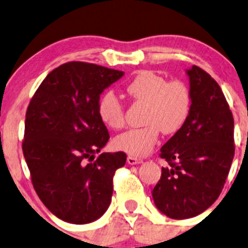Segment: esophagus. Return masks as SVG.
Here are the masks:
<instances>
[{
	"label": "esophagus",
	"instance_id": "34e87169",
	"mask_svg": "<svg viewBox=\"0 0 248 248\" xmlns=\"http://www.w3.org/2000/svg\"><path fill=\"white\" fill-rule=\"evenodd\" d=\"M127 162H128V164H139L141 163L142 159L138 158V157L136 156H128L127 157Z\"/></svg>",
	"mask_w": 248,
	"mask_h": 248
}]
</instances>
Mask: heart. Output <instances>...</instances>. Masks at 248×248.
<instances>
[{
    "label": "heart",
    "mask_w": 248,
    "mask_h": 248,
    "mask_svg": "<svg viewBox=\"0 0 248 248\" xmlns=\"http://www.w3.org/2000/svg\"><path fill=\"white\" fill-rule=\"evenodd\" d=\"M124 90L134 103L145 104L144 126L116 137L115 146L121 151L132 156H146L158 142L161 132L166 136L176 134L188 120L192 96L189 87L182 80H167L152 71H141L127 82ZM98 115L110 128L124 126V107L114 92L102 94Z\"/></svg>",
    "instance_id": "b5f03b06"
}]
</instances>
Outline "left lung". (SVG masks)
I'll list each match as a JSON object with an SVG mask.
<instances>
[{
  "label": "left lung",
  "instance_id": "obj_1",
  "mask_svg": "<svg viewBox=\"0 0 248 248\" xmlns=\"http://www.w3.org/2000/svg\"><path fill=\"white\" fill-rule=\"evenodd\" d=\"M187 74L191 112L162 146L159 157L168 167L152 189L157 209L174 219L197 216L216 202L235 154L234 119L219 85L198 66Z\"/></svg>",
  "mask_w": 248,
  "mask_h": 248
}]
</instances>
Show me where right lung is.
I'll use <instances>...</instances> for the list:
<instances>
[{"mask_svg": "<svg viewBox=\"0 0 248 248\" xmlns=\"http://www.w3.org/2000/svg\"><path fill=\"white\" fill-rule=\"evenodd\" d=\"M124 72L72 61L47 74L26 110L22 152L37 196L60 219L85 224L109 207L126 154H98L110 138L99 96Z\"/></svg>", "mask_w": 248, "mask_h": 248, "instance_id": "add662e5", "label": "right lung"}]
</instances>
